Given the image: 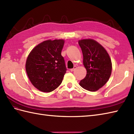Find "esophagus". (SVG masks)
<instances>
[{"label": "esophagus", "mask_w": 134, "mask_h": 134, "mask_svg": "<svg viewBox=\"0 0 134 134\" xmlns=\"http://www.w3.org/2000/svg\"><path fill=\"white\" fill-rule=\"evenodd\" d=\"M76 69V66H74V67L73 69H71V70H70V71H71V72H72V71H74L75 70V69Z\"/></svg>", "instance_id": "obj_1"}]
</instances>
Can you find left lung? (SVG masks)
I'll use <instances>...</instances> for the list:
<instances>
[{
    "instance_id": "left-lung-1",
    "label": "left lung",
    "mask_w": 134,
    "mask_h": 134,
    "mask_svg": "<svg viewBox=\"0 0 134 134\" xmlns=\"http://www.w3.org/2000/svg\"><path fill=\"white\" fill-rule=\"evenodd\" d=\"M83 53V64L87 74L79 85L85 90L96 92L105 85L112 73L111 59L107 50L94 40L78 41Z\"/></svg>"
}]
</instances>
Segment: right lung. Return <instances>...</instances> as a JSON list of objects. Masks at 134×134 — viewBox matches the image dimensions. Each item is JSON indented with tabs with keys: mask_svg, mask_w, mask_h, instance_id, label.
<instances>
[{
	"mask_svg": "<svg viewBox=\"0 0 134 134\" xmlns=\"http://www.w3.org/2000/svg\"><path fill=\"white\" fill-rule=\"evenodd\" d=\"M64 40H48L41 42L30 51L25 69L28 78L36 89L49 93L58 87L66 73L61 55Z\"/></svg>",
	"mask_w": 134,
	"mask_h": 134,
	"instance_id": "1",
	"label": "right lung"
}]
</instances>
